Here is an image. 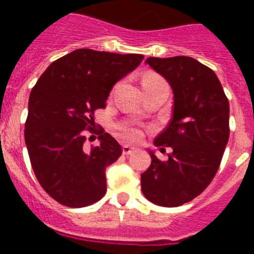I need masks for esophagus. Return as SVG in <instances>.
I'll return each mask as SVG.
<instances>
[{"label":"esophagus","instance_id":"obj_1","mask_svg":"<svg viewBox=\"0 0 254 254\" xmlns=\"http://www.w3.org/2000/svg\"><path fill=\"white\" fill-rule=\"evenodd\" d=\"M134 150H135L134 147L129 146V145H124V146H123V154L124 155L131 154V153H133V151H134Z\"/></svg>","mask_w":254,"mask_h":254}]
</instances>
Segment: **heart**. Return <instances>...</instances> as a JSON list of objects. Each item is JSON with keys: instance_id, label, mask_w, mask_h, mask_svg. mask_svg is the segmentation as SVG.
Wrapping results in <instances>:
<instances>
[{"instance_id": "heart-1", "label": "heart", "mask_w": 254, "mask_h": 254, "mask_svg": "<svg viewBox=\"0 0 254 254\" xmlns=\"http://www.w3.org/2000/svg\"><path fill=\"white\" fill-rule=\"evenodd\" d=\"M154 83H165V81H163L159 76L154 75V73H147L146 76L143 77L142 85L154 84ZM123 131H124V137H125L127 139H137V138H138L139 133L135 130V129H133V127H124Z\"/></svg>"}]
</instances>
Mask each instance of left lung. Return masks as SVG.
<instances>
[{
    "label": "left lung",
    "instance_id": "left-lung-1",
    "mask_svg": "<svg viewBox=\"0 0 254 254\" xmlns=\"http://www.w3.org/2000/svg\"><path fill=\"white\" fill-rule=\"evenodd\" d=\"M174 93L173 117L154 139L170 147L167 161L149 150L151 165L141 174L147 200L178 207L200 195L217 173L229 138V103L216 73L190 57L147 58Z\"/></svg>",
    "mask_w": 254,
    "mask_h": 254
}]
</instances>
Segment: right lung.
<instances>
[{"label": "right lung", "mask_w": 254, "mask_h": 254, "mask_svg": "<svg viewBox=\"0 0 254 254\" xmlns=\"http://www.w3.org/2000/svg\"><path fill=\"white\" fill-rule=\"evenodd\" d=\"M141 54L79 49L49 65L31 89L25 142L35 177L46 192L67 207L96 203L107 192L105 169L123 150L108 133L84 149L95 133L96 109L105 108L113 85L138 67Z\"/></svg>", "instance_id": "right-lung-1"}]
</instances>
